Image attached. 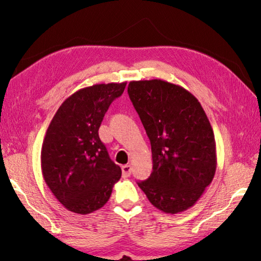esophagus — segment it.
Masks as SVG:
<instances>
[{
  "label": "esophagus",
  "mask_w": 261,
  "mask_h": 261,
  "mask_svg": "<svg viewBox=\"0 0 261 261\" xmlns=\"http://www.w3.org/2000/svg\"><path fill=\"white\" fill-rule=\"evenodd\" d=\"M122 175L124 178L129 177V176L131 175V166L130 165L122 166Z\"/></svg>",
  "instance_id": "obj_1"
}]
</instances>
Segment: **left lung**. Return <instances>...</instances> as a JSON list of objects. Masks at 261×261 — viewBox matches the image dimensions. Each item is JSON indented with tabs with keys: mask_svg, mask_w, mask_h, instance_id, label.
<instances>
[{
	"mask_svg": "<svg viewBox=\"0 0 261 261\" xmlns=\"http://www.w3.org/2000/svg\"><path fill=\"white\" fill-rule=\"evenodd\" d=\"M127 93L152 147L153 171L139 188L165 213L189 210L216 170L215 138L206 113L189 91L161 79L130 82Z\"/></svg>",
	"mask_w": 261,
	"mask_h": 261,
	"instance_id": "left-lung-1",
	"label": "left lung"
}]
</instances>
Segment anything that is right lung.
Returning a JSON list of instances; mask_svg holds the SVG:
<instances>
[{
	"label": "right lung",
	"instance_id": "obj_1",
	"mask_svg": "<svg viewBox=\"0 0 261 261\" xmlns=\"http://www.w3.org/2000/svg\"><path fill=\"white\" fill-rule=\"evenodd\" d=\"M126 83L96 84L74 92L57 109L41 147V170L48 188L65 208L90 214L109 200L121 178L99 138L110 103Z\"/></svg>",
	"mask_w": 261,
	"mask_h": 261
}]
</instances>
